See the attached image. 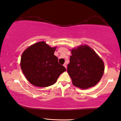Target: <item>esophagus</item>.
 <instances>
[{
  "label": "esophagus",
  "mask_w": 121,
  "mask_h": 121,
  "mask_svg": "<svg viewBox=\"0 0 121 121\" xmlns=\"http://www.w3.org/2000/svg\"><path fill=\"white\" fill-rule=\"evenodd\" d=\"M63 66L65 67L66 68V69H67V65H65V64H64L63 65Z\"/></svg>",
  "instance_id": "esophagus-1"
}]
</instances>
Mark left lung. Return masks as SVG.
<instances>
[{
  "instance_id": "left-lung-1",
  "label": "left lung",
  "mask_w": 121,
  "mask_h": 121,
  "mask_svg": "<svg viewBox=\"0 0 121 121\" xmlns=\"http://www.w3.org/2000/svg\"><path fill=\"white\" fill-rule=\"evenodd\" d=\"M71 52L72 56L67 65V72L73 85L81 89L96 85L104 72V63L102 58L86 44L72 48Z\"/></svg>"
}]
</instances>
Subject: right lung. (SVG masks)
Here are the masks:
<instances>
[{
    "label": "right lung",
    "instance_id": "add662e5",
    "mask_svg": "<svg viewBox=\"0 0 121 121\" xmlns=\"http://www.w3.org/2000/svg\"><path fill=\"white\" fill-rule=\"evenodd\" d=\"M56 47H51L45 41L31 45L22 53L20 65L22 72L31 84L48 87L54 84L61 73L66 71L54 55Z\"/></svg>",
    "mask_w": 121,
    "mask_h": 121
}]
</instances>
